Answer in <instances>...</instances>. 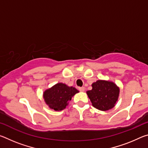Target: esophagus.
Segmentation results:
<instances>
[{"label":"esophagus","instance_id":"1","mask_svg":"<svg viewBox=\"0 0 148 148\" xmlns=\"http://www.w3.org/2000/svg\"><path fill=\"white\" fill-rule=\"evenodd\" d=\"M79 91L80 92H84V91H85V87H79Z\"/></svg>","mask_w":148,"mask_h":148}]
</instances>
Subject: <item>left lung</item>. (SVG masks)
Returning a JSON list of instances; mask_svg holds the SVG:
<instances>
[{
    "label": "left lung",
    "instance_id": "8db88e82",
    "mask_svg": "<svg viewBox=\"0 0 148 148\" xmlns=\"http://www.w3.org/2000/svg\"><path fill=\"white\" fill-rule=\"evenodd\" d=\"M92 89L87 91V96L92 106L101 111L113 108L118 100L119 87L113 82L99 79L92 83Z\"/></svg>",
    "mask_w": 148,
    "mask_h": 148
}]
</instances>
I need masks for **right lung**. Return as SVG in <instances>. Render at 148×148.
Returning <instances> with one entry per match:
<instances>
[{
  "label": "right lung",
  "mask_w": 148,
  "mask_h": 148,
  "mask_svg": "<svg viewBox=\"0 0 148 148\" xmlns=\"http://www.w3.org/2000/svg\"><path fill=\"white\" fill-rule=\"evenodd\" d=\"M79 92L75 87L62 83H57L51 88L45 90L43 98L50 109L61 111L66 108L72 97Z\"/></svg>",
  "instance_id": "add662e5"
}]
</instances>
